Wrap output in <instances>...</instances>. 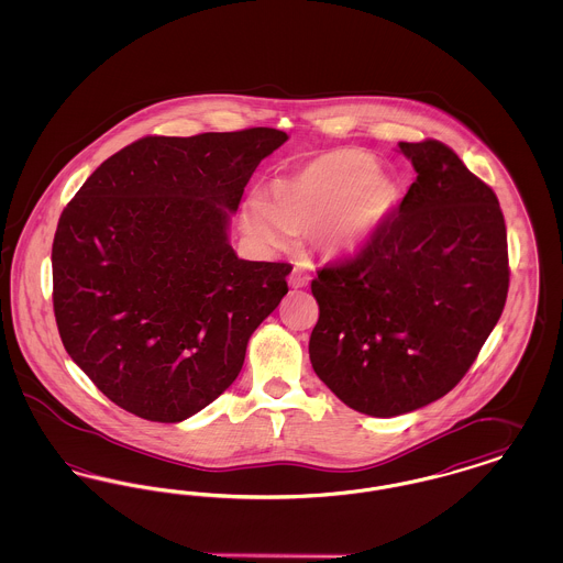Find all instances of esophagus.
<instances>
[{
  "label": "esophagus",
  "mask_w": 563,
  "mask_h": 563,
  "mask_svg": "<svg viewBox=\"0 0 563 563\" xmlns=\"http://www.w3.org/2000/svg\"><path fill=\"white\" fill-rule=\"evenodd\" d=\"M310 280H312V276H310V272H308V269L294 268L291 269V274H289V285H291L294 289L308 287V285H310Z\"/></svg>",
  "instance_id": "obj_1"
}]
</instances>
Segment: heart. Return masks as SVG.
<instances>
[{"label":"heart","mask_w":563,"mask_h":563,"mask_svg":"<svg viewBox=\"0 0 563 563\" xmlns=\"http://www.w3.org/2000/svg\"><path fill=\"white\" fill-rule=\"evenodd\" d=\"M395 198V184L377 170L372 154L333 150L276 179L269 202H246L242 225L266 246H283L291 230L310 228L322 249L346 251L374 234Z\"/></svg>","instance_id":"1"}]
</instances>
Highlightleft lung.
<instances>
[{
    "label": "left lung",
    "instance_id": "left-lung-1",
    "mask_svg": "<svg viewBox=\"0 0 563 563\" xmlns=\"http://www.w3.org/2000/svg\"><path fill=\"white\" fill-rule=\"evenodd\" d=\"M399 152L418 173L399 211L312 280V367L340 401L374 418L448 395L509 294L507 225L494 189L441 141H401Z\"/></svg>",
    "mask_w": 563,
    "mask_h": 563
}]
</instances>
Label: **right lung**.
I'll return each mask as SVG.
<instances>
[{"mask_svg": "<svg viewBox=\"0 0 563 563\" xmlns=\"http://www.w3.org/2000/svg\"><path fill=\"white\" fill-rule=\"evenodd\" d=\"M276 129L143 136L63 209L53 303L67 354L134 416L175 424L241 374L251 333L287 295L283 262H246L230 214Z\"/></svg>", "mask_w": 563, "mask_h": 563, "instance_id": "1", "label": "right lung"}]
</instances>
